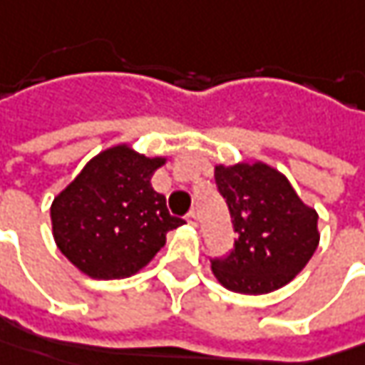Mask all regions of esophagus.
Masks as SVG:
<instances>
[{
    "label": "esophagus",
    "mask_w": 365,
    "mask_h": 365,
    "mask_svg": "<svg viewBox=\"0 0 365 365\" xmlns=\"http://www.w3.org/2000/svg\"><path fill=\"white\" fill-rule=\"evenodd\" d=\"M185 220H187V225L190 227H198V214L196 212H190L185 216Z\"/></svg>",
    "instance_id": "34e87169"
}]
</instances>
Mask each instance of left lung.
<instances>
[{
	"label": "left lung",
	"instance_id": "1",
	"mask_svg": "<svg viewBox=\"0 0 365 365\" xmlns=\"http://www.w3.org/2000/svg\"><path fill=\"white\" fill-rule=\"evenodd\" d=\"M214 178L239 235L229 257L212 262L218 284L237 294H269L290 284L319 247V212L279 169L259 159L216 163Z\"/></svg>",
	"mask_w": 365,
	"mask_h": 365
}]
</instances>
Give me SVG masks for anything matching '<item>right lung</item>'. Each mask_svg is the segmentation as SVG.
<instances>
[{
    "label": "right lung",
    "mask_w": 365,
    "mask_h": 365,
    "mask_svg": "<svg viewBox=\"0 0 365 365\" xmlns=\"http://www.w3.org/2000/svg\"><path fill=\"white\" fill-rule=\"evenodd\" d=\"M167 157H147L128 143L91 157L51 204L58 251L93 279L135 276L165 245L182 218L153 190V173Z\"/></svg>",
    "instance_id": "add662e5"
}]
</instances>
